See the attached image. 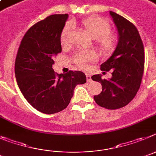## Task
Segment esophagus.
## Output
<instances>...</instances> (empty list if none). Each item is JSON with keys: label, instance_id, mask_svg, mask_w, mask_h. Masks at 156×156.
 <instances>
[{"label": "esophagus", "instance_id": "obj_1", "mask_svg": "<svg viewBox=\"0 0 156 156\" xmlns=\"http://www.w3.org/2000/svg\"><path fill=\"white\" fill-rule=\"evenodd\" d=\"M86 79L88 82H91L92 81V78H91V75H88V74H86Z\"/></svg>", "mask_w": 156, "mask_h": 156}]
</instances>
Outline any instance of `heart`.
<instances>
[{
    "mask_svg": "<svg viewBox=\"0 0 156 156\" xmlns=\"http://www.w3.org/2000/svg\"><path fill=\"white\" fill-rule=\"evenodd\" d=\"M82 25L102 50L108 51L113 48L116 44V37L113 33H110V26L107 21L101 18H89L83 20ZM72 29L73 24L71 22L67 24L64 27L61 39L63 45L68 43L69 35ZM95 59L96 54L94 52H79L75 55V61L79 67L85 68L88 63L95 61Z\"/></svg>",
    "mask_w": 156,
    "mask_h": 156,
    "instance_id": "1",
    "label": "heart"
}]
</instances>
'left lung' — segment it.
Returning <instances> with one entry per match:
<instances>
[{
    "label": "left lung",
    "mask_w": 156,
    "mask_h": 156,
    "mask_svg": "<svg viewBox=\"0 0 156 156\" xmlns=\"http://www.w3.org/2000/svg\"><path fill=\"white\" fill-rule=\"evenodd\" d=\"M118 33V42L102 71H112V78L102 79L94 75L92 79L101 83L102 90L94 96L102 107L116 109L125 106L134 98L141 85L144 64V50L137 28L121 15L109 12Z\"/></svg>",
    "instance_id": "8db88e82"
}]
</instances>
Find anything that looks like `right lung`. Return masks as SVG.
<instances>
[{"label": "right lung", "instance_id": "obj_1", "mask_svg": "<svg viewBox=\"0 0 156 156\" xmlns=\"http://www.w3.org/2000/svg\"><path fill=\"white\" fill-rule=\"evenodd\" d=\"M68 15H50L33 26L19 46L15 64L17 83L29 104L46 114L69 104L77 85L86 82L83 72L56 74L54 58L61 53V37Z\"/></svg>", "mask_w": 156, "mask_h": 156}]
</instances>
